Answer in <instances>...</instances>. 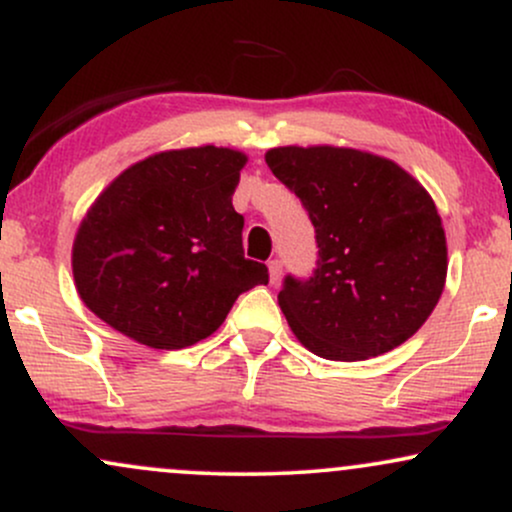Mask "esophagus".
I'll list each match as a JSON object with an SVG mask.
<instances>
[{
	"label": "esophagus",
	"mask_w": 512,
	"mask_h": 512,
	"mask_svg": "<svg viewBox=\"0 0 512 512\" xmlns=\"http://www.w3.org/2000/svg\"><path fill=\"white\" fill-rule=\"evenodd\" d=\"M267 267H269V281H272V284H279V279H281V260H269Z\"/></svg>",
	"instance_id": "obj_1"
}]
</instances>
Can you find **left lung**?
I'll return each instance as SVG.
<instances>
[{"label":"left lung","mask_w":512,"mask_h":512,"mask_svg":"<svg viewBox=\"0 0 512 512\" xmlns=\"http://www.w3.org/2000/svg\"><path fill=\"white\" fill-rule=\"evenodd\" d=\"M272 173L315 226L317 269L286 276L281 313L305 349L366 361L404 344L438 305L448 243L436 202L402 166L346 146H276Z\"/></svg>","instance_id":"left-lung-1"}]
</instances>
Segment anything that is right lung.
Segmentation results:
<instances>
[{
	"label": "right lung",
	"mask_w": 512,
	"mask_h": 512,
	"mask_svg": "<svg viewBox=\"0 0 512 512\" xmlns=\"http://www.w3.org/2000/svg\"><path fill=\"white\" fill-rule=\"evenodd\" d=\"M243 151L192 146L122 170L86 211L72 248L79 298L151 349H185L226 320L236 298L267 284L245 260L233 209Z\"/></svg>",
	"instance_id": "add662e5"
}]
</instances>
